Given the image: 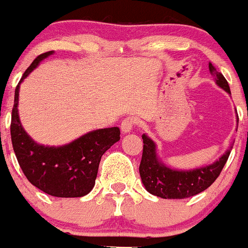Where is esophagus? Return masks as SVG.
I'll list each match as a JSON object with an SVG mask.
<instances>
[{
  "instance_id": "1",
  "label": "esophagus",
  "mask_w": 248,
  "mask_h": 248,
  "mask_svg": "<svg viewBox=\"0 0 248 248\" xmlns=\"http://www.w3.org/2000/svg\"><path fill=\"white\" fill-rule=\"evenodd\" d=\"M136 124H137L136 117L133 116L126 117V119L122 120L121 122V131L124 132V133H129V132H132V129L134 128Z\"/></svg>"
}]
</instances>
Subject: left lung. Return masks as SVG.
Returning <instances> with one entry per match:
<instances>
[{
  "mask_svg": "<svg viewBox=\"0 0 248 248\" xmlns=\"http://www.w3.org/2000/svg\"><path fill=\"white\" fill-rule=\"evenodd\" d=\"M209 71L215 77L216 84L231 93L228 81L222 73L217 72L211 62H209ZM142 156L139 166L140 177L147 192L163 199L189 198L205 191L219 176L231 155V150H228L215 163L194 170H174L158 161L156 145L145 134H142Z\"/></svg>",
  "mask_w": 248,
  "mask_h": 248,
  "instance_id": "left-lung-1",
  "label": "left lung"
}]
</instances>
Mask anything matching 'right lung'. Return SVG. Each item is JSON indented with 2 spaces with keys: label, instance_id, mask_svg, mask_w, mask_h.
Here are the masks:
<instances>
[{
  "label": "right lung",
  "instance_id": "add662e5",
  "mask_svg": "<svg viewBox=\"0 0 248 248\" xmlns=\"http://www.w3.org/2000/svg\"><path fill=\"white\" fill-rule=\"evenodd\" d=\"M51 52L37 56L17 84L12 110V144L20 168L33 186L52 197H84L93 188L103 154L120 140V129H97L59 147L43 146L27 136L17 114L20 84Z\"/></svg>",
  "mask_w": 248,
  "mask_h": 248
}]
</instances>
